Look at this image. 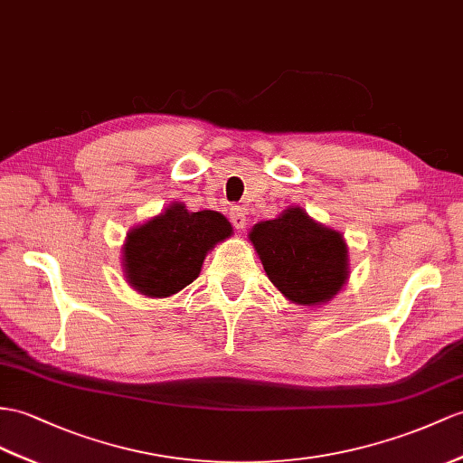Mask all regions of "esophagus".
<instances>
[{
    "label": "esophagus",
    "instance_id": "1",
    "mask_svg": "<svg viewBox=\"0 0 463 463\" xmlns=\"http://www.w3.org/2000/svg\"><path fill=\"white\" fill-rule=\"evenodd\" d=\"M230 220H232L235 230H243L245 225H247L245 210H243L241 206H232V210H230Z\"/></svg>",
    "mask_w": 463,
    "mask_h": 463
}]
</instances>
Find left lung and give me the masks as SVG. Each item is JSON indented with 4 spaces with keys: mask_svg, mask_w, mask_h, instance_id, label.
Returning <instances> with one entry per match:
<instances>
[{
    "mask_svg": "<svg viewBox=\"0 0 463 463\" xmlns=\"http://www.w3.org/2000/svg\"><path fill=\"white\" fill-rule=\"evenodd\" d=\"M250 240L270 283L295 304H326L345 285L349 259L342 233L314 222L302 208L255 223Z\"/></svg>",
    "mask_w": 463,
    "mask_h": 463,
    "instance_id": "1",
    "label": "left lung"
}]
</instances>
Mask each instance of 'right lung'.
I'll use <instances>...</instances> for the list:
<instances>
[{"mask_svg":"<svg viewBox=\"0 0 463 463\" xmlns=\"http://www.w3.org/2000/svg\"><path fill=\"white\" fill-rule=\"evenodd\" d=\"M232 233V223L220 212H188L183 202H175L128 233L123 243L128 283L145 297H173L193 283L208 251Z\"/></svg>","mask_w":463,"mask_h":463,"instance_id":"right-lung-1","label":"right lung"}]
</instances>
